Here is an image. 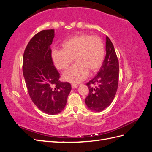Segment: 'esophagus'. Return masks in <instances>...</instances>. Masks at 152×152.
Returning <instances> with one entry per match:
<instances>
[{"label":"esophagus","instance_id":"esophagus-1","mask_svg":"<svg viewBox=\"0 0 152 152\" xmlns=\"http://www.w3.org/2000/svg\"><path fill=\"white\" fill-rule=\"evenodd\" d=\"M77 87H78V85H77V84H72V89H75V88H77Z\"/></svg>","mask_w":152,"mask_h":152}]
</instances>
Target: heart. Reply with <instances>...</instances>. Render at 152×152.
<instances>
[{
	"mask_svg": "<svg viewBox=\"0 0 152 152\" xmlns=\"http://www.w3.org/2000/svg\"><path fill=\"white\" fill-rule=\"evenodd\" d=\"M50 56L54 66L60 70L67 69L74 59L76 63L64 73L63 79L77 84L84 80L89 71L96 72L102 66L104 45L97 36L80 34L64 40L61 49H53Z\"/></svg>",
	"mask_w": 152,
	"mask_h": 152,
	"instance_id": "1",
	"label": "heart"
}]
</instances>
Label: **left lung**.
<instances>
[{
	"instance_id": "8db88e82",
	"label": "left lung",
	"mask_w": 152,
	"mask_h": 152,
	"mask_svg": "<svg viewBox=\"0 0 152 152\" xmlns=\"http://www.w3.org/2000/svg\"><path fill=\"white\" fill-rule=\"evenodd\" d=\"M119 65L111 40L106 37V56L99 71L86 85L89 94L85 99L87 108L100 112L112 103L118 88ZM91 85H96L94 87Z\"/></svg>"
}]
</instances>
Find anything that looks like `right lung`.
Wrapping results in <instances>:
<instances>
[{"label": "right lung", "instance_id": "right-lung-1", "mask_svg": "<svg viewBox=\"0 0 152 152\" xmlns=\"http://www.w3.org/2000/svg\"><path fill=\"white\" fill-rule=\"evenodd\" d=\"M54 30L37 34L25 49L23 73L30 98L40 111L56 115L65 108L72 89L68 82L59 80V73L52 61L51 49Z\"/></svg>", "mask_w": 152, "mask_h": 152}]
</instances>
